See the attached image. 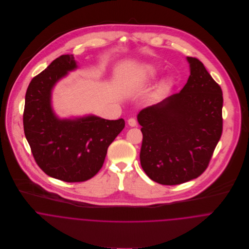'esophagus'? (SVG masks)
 I'll return each mask as SVG.
<instances>
[{
	"label": "esophagus",
	"instance_id": "1",
	"mask_svg": "<svg viewBox=\"0 0 249 249\" xmlns=\"http://www.w3.org/2000/svg\"><path fill=\"white\" fill-rule=\"evenodd\" d=\"M127 124H128V125L129 126H136L137 125V121H136V119H134V118H130V119H128L127 120Z\"/></svg>",
	"mask_w": 249,
	"mask_h": 249
}]
</instances>
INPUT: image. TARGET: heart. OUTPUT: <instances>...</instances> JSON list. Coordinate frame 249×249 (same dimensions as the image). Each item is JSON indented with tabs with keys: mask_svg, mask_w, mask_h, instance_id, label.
<instances>
[{
	"mask_svg": "<svg viewBox=\"0 0 249 249\" xmlns=\"http://www.w3.org/2000/svg\"><path fill=\"white\" fill-rule=\"evenodd\" d=\"M145 74L147 77H154L157 72H158V67L156 65H153V64H149L147 66H145ZM166 86V84H163V87Z\"/></svg>",
	"mask_w": 249,
	"mask_h": 249,
	"instance_id": "1",
	"label": "heart"
}]
</instances>
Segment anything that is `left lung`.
I'll use <instances>...</instances> for the list:
<instances>
[{
	"label": "left lung",
	"mask_w": 249,
	"mask_h": 249,
	"mask_svg": "<svg viewBox=\"0 0 249 249\" xmlns=\"http://www.w3.org/2000/svg\"><path fill=\"white\" fill-rule=\"evenodd\" d=\"M183 89L138 114L143 172L162 185L197 178L207 169L222 133V91L203 63L187 57Z\"/></svg>",
	"instance_id": "obj_1"
}]
</instances>
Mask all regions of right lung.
Here are the masks:
<instances>
[{"label":"right lung","mask_w":249,"mask_h":249,"mask_svg":"<svg viewBox=\"0 0 249 249\" xmlns=\"http://www.w3.org/2000/svg\"><path fill=\"white\" fill-rule=\"evenodd\" d=\"M76 68L72 54L53 60L35 76L26 93L24 131L39 168L65 182H83L102 169L107 148L124 127V119L109 121L97 116L58 119L51 107L54 84Z\"/></svg>","instance_id":"right-lung-1"}]
</instances>
